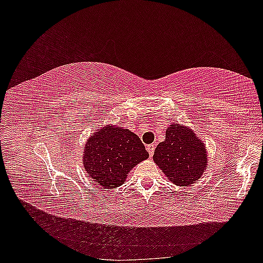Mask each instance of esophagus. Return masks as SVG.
Wrapping results in <instances>:
<instances>
[{"label":"esophagus","mask_w":263,"mask_h":263,"mask_svg":"<svg viewBox=\"0 0 263 263\" xmlns=\"http://www.w3.org/2000/svg\"><path fill=\"white\" fill-rule=\"evenodd\" d=\"M155 149H156V145H154V144H151V145H148V146H147V150H148V154H149L150 157L154 155Z\"/></svg>","instance_id":"obj_1"}]
</instances>
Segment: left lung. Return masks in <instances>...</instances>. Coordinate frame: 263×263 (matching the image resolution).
<instances>
[{"mask_svg":"<svg viewBox=\"0 0 263 263\" xmlns=\"http://www.w3.org/2000/svg\"><path fill=\"white\" fill-rule=\"evenodd\" d=\"M206 156L203 142L192 130L173 124L165 132V140L157 146L154 160L171 182L184 186L200 179Z\"/></svg>","mask_w":263,"mask_h":263,"instance_id":"1","label":"left lung"}]
</instances>
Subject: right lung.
Masks as SVG:
<instances>
[{"label": "right lung", "mask_w": 263, "mask_h": 263, "mask_svg": "<svg viewBox=\"0 0 263 263\" xmlns=\"http://www.w3.org/2000/svg\"><path fill=\"white\" fill-rule=\"evenodd\" d=\"M148 157L137 135L121 127H106L86 141L83 163L95 183L109 189L122 185L133 166Z\"/></svg>", "instance_id": "add662e5"}]
</instances>
